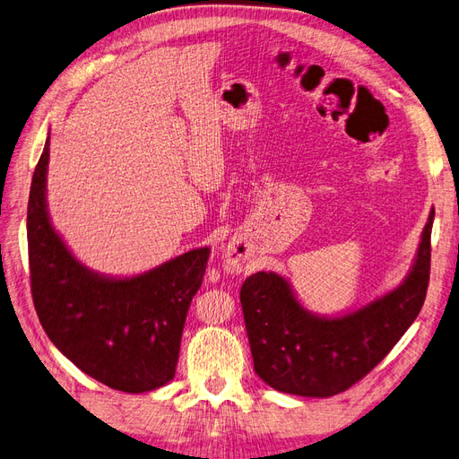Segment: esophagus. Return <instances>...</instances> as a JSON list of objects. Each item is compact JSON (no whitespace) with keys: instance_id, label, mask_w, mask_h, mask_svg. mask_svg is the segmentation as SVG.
Returning <instances> with one entry per match:
<instances>
[{"instance_id":"1","label":"esophagus","mask_w":459,"mask_h":459,"mask_svg":"<svg viewBox=\"0 0 459 459\" xmlns=\"http://www.w3.org/2000/svg\"><path fill=\"white\" fill-rule=\"evenodd\" d=\"M249 249L246 244H232L229 246L227 254H225V269L229 273L238 274L246 269V264L249 263Z\"/></svg>"}]
</instances>
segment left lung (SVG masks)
Returning <instances> with one entry per match:
<instances>
[{
  "label": "left lung",
  "mask_w": 459,
  "mask_h": 459,
  "mask_svg": "<svg viewBox=\"0 0 459 459\" xmlns=\"http://www.w3.org/2000/svg\"><path fill=\"white\" fill-rule=\"evenodd\" d=\"M435 210L421 232L416 259L403 284L339 316L307 310L284 276L255 273L240 290L255 374L269 387L326 398L347 391L387 357L418 318L431 271Z\"/></svg>",
  "instance_id": "8db88e82"
}]
</instances>
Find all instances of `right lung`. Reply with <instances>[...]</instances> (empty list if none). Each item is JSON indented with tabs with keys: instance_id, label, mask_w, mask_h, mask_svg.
<instances>
[{
	"instance_id": "1",
	"label": "right lung",
	"mask_w": 459,
	"mask_h": 459,
	"mask_svg": "<svg viewBox=\"0 0 459 459\" xmlns=\"http://www.w3.org/2000/svg\"><path fill=\"white\" fill-rule=\"evenodd\" d=\"M48 164L49 137L26 215L32 298L43 330L70 362L110 389L164 387L175 376L186 313L202 286L210 247L190 249L131 278L87 269L51 225Z\"/></svg>"
}]
</instances>
